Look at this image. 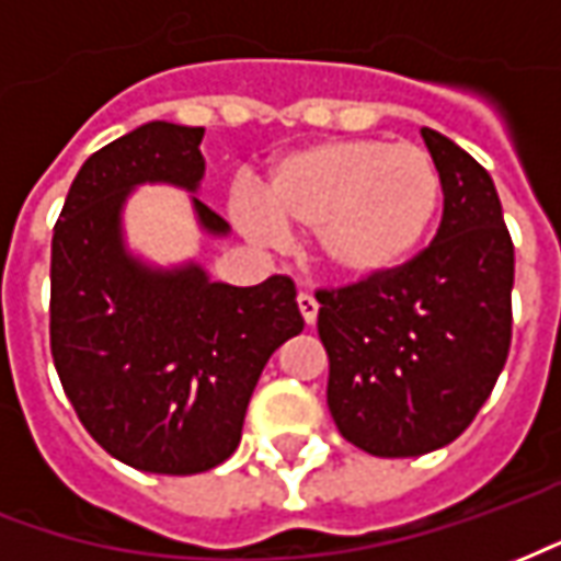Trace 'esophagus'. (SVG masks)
Wrapping results in <instances>:
<instances>
[{"label": "esophagus", "instance_id": "esophagus-1", "mask_svg": "<svg viewBox=\"0 0 561 561\" xmlns=\"http://www.w3.org/2000/svg\"><path fill=\"white\" fill-rule=\"evenodd\" d=\"M297 306H300V316H304V321L312 328L316 324V318H318V304H316V297L312 294H306L300 291L297 294Z\"/></svg>", "mask_w": 561, "mask_h": 561}]
</instances>
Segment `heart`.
<instances>
[{"label":"heart","instance_id":"1","mask_svg":"<svg viewBox=\"0 0 561 561\" xmlns=\"http://www.w3.org/2000/svg\"><path fill=\"white\" fill-rule=\"evenodd\" d=\"M442 207V176L412 144L321 140L282 156L264 176L261 204L237 216L257 240L282 228L316 233L321 261L342 279H378L417 252Z\"/></svg>","mask_w":561,"mask_h":561}]
</instances>
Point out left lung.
I'll list each match as a JSON object with an SVG mask.
<instances>
[{
	"mask_svg": "<svg viewBox=\"0 0 561 561\" xmlns=\"http://www.w3.org/2000/svg\"><path fill=\"white\" fill-rule=\"evenodd\" d=\"M421 135L445 195L433 243L388 276L316 291L330 414L373 457L450 445L511 348L514 243L493 180L450 138Z\"/></svg>",
	"mask_w": 561,
	"mask_h": 561,
	"instance_id": "8db88e82",
	"label": "left lung"
}]
</instances>
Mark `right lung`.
Segmentation results:
<instances>
[{"mask_svg":"<svg viewBox=\"0 0 561 561\" xmlns=\"http://www.w3.org/2000/svg\"><path fill=\"white\" fill-rule=\"evenodd\" d=\"M201 138L204 128L147 123L92 152L50 245V354L62 390L111 457L152 474H197L231 457L261 369L304 330L288 276L233 288L195 264L161 273L126 255V195L138 183L195 192ZM192 201L209 233L228 231Z\"/></svg>","mask_w":561,"mask_h":561,"instance_id":"obj_1","label":"right lung"}]
</instances>
